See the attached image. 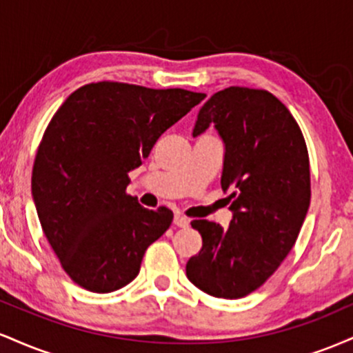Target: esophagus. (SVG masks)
Segmentation results:
<instances>
[{
  "label": "esophagus",
  "mask_w": 353,
  "mask_h": 353,
  "mask_svg": "<svg viewBox=\"0 0 353 353\" xmlns=\"http://www.w3.org/2000/svg\"><path fill=\"white\" fill-rule=\"evenodd\" d=\"M174 224H176L177 228H188V225H189V219L184 217V216H181V214H176V216H174Z\"/></svg>",
  "instance_id": "obj_1"
}]
</instances>
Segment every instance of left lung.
I'll list each match as a JSON object with an SVG mask.
<instances>
[{
	"label": "left lung",
	"mask_w": 353,
	"mask_h": 353,
	"mask_svg": "<svg viewBox=\"0 0 353 353\" xmlns=\"http://www.w3.org/2000/svg\"><path fill=\"white\" fill-rule=\"evenodd\" d=\"M212 124L224 143L221 185L232 221H192L202 249L185 275L202 292L239 299L254 292L292 250L310 205L309 152L292 114L264 89L230 86L199 109L192 136Z\"/></svg>",
	"instance_id": "obj_1"
}]
</instances>
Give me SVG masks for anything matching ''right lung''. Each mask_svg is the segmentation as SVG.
I'll list each match as a JSON object with an SVG mask.
<instances>
[{
	"label": "right lung",
	"mask_w": 353,
	"mask_h": 353,
	"mask_svg": "<svg viewBox=\"0 0 353 353\" xmlns=\"http://www.w3.org/2000/svg\"><path fill=\"white\" fill-rule=\"evenodd\" d=\"M204 98L103 81L79 88L52 116L31 192L44 236L83 289H123L139 274L145 249L169 229L172 210H149L125 194L129 172Z\"/></svg>",
	"instance_id": "obj_1"
}]
</instances>
